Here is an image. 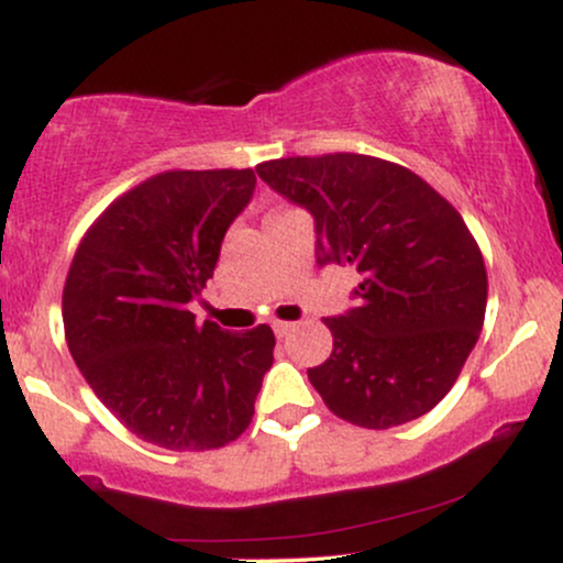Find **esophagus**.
Here are the masks:
<instances>
[{
    "label": "esophagus",
    "mask_w": 563,
    "mask_h": 563,
    "mask_svg": "<svg viewBox=\"0 0 563 563\" xmlns=\"http://www.w3.org/2000/svg\"><path fill=\"white\" fill-rule=\"evenodd\" d=\"M290 328H294V322H286V320H277V322H273V331H275L277 339H283V335H288V333H290Z\"/></svg>",
    "instance_id": "1"
}]
</instances>
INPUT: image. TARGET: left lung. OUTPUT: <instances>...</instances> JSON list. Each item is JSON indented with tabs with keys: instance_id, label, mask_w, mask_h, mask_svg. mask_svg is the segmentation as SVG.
I'll return each instance as SVG.
<instances>
[{
	"instance_id": "obj_1",
	"label": "left lung",
	"mask_w": 563,
	"mask_h": 563,
	"mask_svg": "<svg viewBox=\"0 0 563 563\" xmlns=\"http://www.w3.org/2000/svg\"><path fill=\"white\" fill-rule=\"evenodd\" d=\"M260 177L314 217L318 264H352L357 307L325 318L333 352L307 376L363 429L426 416L452 389L487 309L482 251L426 179L360 153L264 161Z\"/></svg>"
}]
</instances>
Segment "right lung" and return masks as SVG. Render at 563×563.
<instances>
[{
	"label": "right lung",
	"mask_w": 563,
	"mask_h": 563,
	"mask_svg": "<svg viewBox=\"0 0 563 563\" xmlns=\"http://www.w3.org/2000/svg\"><path fill=\"white\" fill-rule=\"evenodd\" d=\"M254 187V169L156 174L97 217L70 262V357L100 402L158 448L200 452L241 437L273 367V328L230 333L190 312Z\"/></svg>",
	"instance_id": "obj_1"
}]
</instances>
